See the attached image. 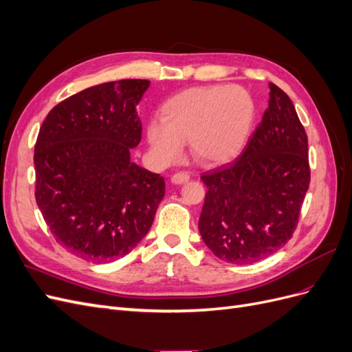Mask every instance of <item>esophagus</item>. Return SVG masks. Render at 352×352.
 Returning <instances> with one entry per match:
<instances>
[{
  "mask_svg": "<svg viewBox=\"0 0 352 352\" xmlns=\"http://www.w3.org/2000/svg\"><path fill=\"white\" fill-rule=\"evenodd\" d=\"M189 175L188 173H185V172H179V173H175L173 176H172V182L173 184H176V185H180V184H185V182H188L189 180Z\"/></svg>",
  "mask_w": 352,
  "mask_h": 352,
  "instance_id": "1",
  "label": "esophagus"
}]
</instances>
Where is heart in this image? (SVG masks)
Instances as JSON below:
<instances>
[{"label":"heart","mask_w":352,"mask_h":352,"mask_svg":"<svg viewBox=\"0 0 352 352\" xmlns=\"http://www.w3.org/2000/svg\"><path fill=\"white\" fill-rule=\"evenodd\" d=\"M255 119L252 95L238 85H211L176 94L162 109L163 122L148 124V142L162 163L182 154V142L201 163L221 164L236 157Z\"/></svg>","instance_id":"heart-1"}]
</instances>
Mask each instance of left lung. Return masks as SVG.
Wrapping results in <instances>:
<instances>
[{
  "mask_svg": "<svg viewBox=\"0 0 352 352\" xmlns=\"http://www.w3.org/2000/svg\"><path fill=\"white\" fill-rule=\"evenodd\" d=\"M269 88V107L241 155L201 175V238L233 264L260 261L292 238L310 186L304 126L291 98L274 83Z\"/></svg>",
  "mask_w": 352,
  "mask_h": 352,
  "instance_id": "8db88e82",
  "label": "left lung"
}]
</instances>
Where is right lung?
I'll return each instance as SVG.
<instances>
[{
    "label": "right lung",
    "mask_w": 352,
    "mask_h": 352,
    "mask_svg": "<svg viewBox=\"0 0 352 352\" xmlns=\"http://www.w3.org/2000/svg\"><path fill=\"white\" fill-rule=\"evenodd\" d=\"M145 79L95 85L57 104L35 144V198L56 241L78 257L111 263L150 230L164 179L131 162L141 142L136 107Z\"/></svg>",
    "instance_id": "1"
}]
</instances>
